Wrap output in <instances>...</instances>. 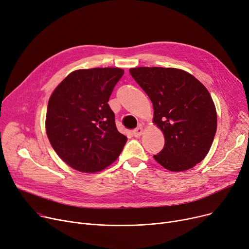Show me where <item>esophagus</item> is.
Listing matches in <instances>:
<instances>
[{
    "label": "esophagus",
    "mask_w": 249,
    "mask_h": 249,
    "mask_svg": "<svg viewBox=\"0 0 249 249\" xmlns=\"http://www.w3.org/2000/svg\"><path fill=\"white\" fill-rule=\"evenodd\" d=\"M142 133H143V128H142V127H137V128H135V129L133 130V135H134L135 137L141 136Z\"/></svg>",
    "instance_id": "1"
}]
</instances>
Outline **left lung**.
Returning a JSON list of instances; mask_svg holds the SVG:
<instances>
[{"mask_svg": "<svg viewBox=\"0 0 249 249\" xmlns=\"http://www.w3.org/2000/svg\"><path fill=\"white\" fill-rule=\"evenodd\" d=\"M130 74L153 105V123L164 135L154 160L171 172L201 162L211 148L217 113L210 93L191 73L173 68H135Z\"/></svg>", "mask_w": 249, "mask_h": 249, "instance_id": "8db88e82", "label": "left lung"}]
</instances>
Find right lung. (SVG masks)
I'll list each match as a JSON object with an SVG mask.
<instances>
[{
    "label": "right lung",
    "instance_id": "obj_1",
    "mask_svg": "<svg viewBox=\"0 0 249 249\" xmlns=\"http://www.w3.org/2000/svg\"><path fill=\"white\" fill-rule=\"evenodd\" d=\"M123 73L118 68L77 70L49 98L47 137L59 158L78 172L98 173L123 150L127 137L117 130L108 104Z\"/></svg>",
    "mask_w": 249,
    "mask_h": 249
}]
</instances>
